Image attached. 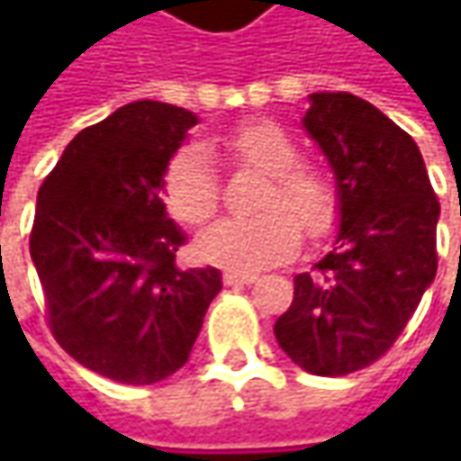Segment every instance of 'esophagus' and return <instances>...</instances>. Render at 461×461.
<instances>
[{
    "mask_svg": "<svg viewBox=\"0 0 461 461\" xmlns=\"http://www.w3.org/2000/svg\"><path fill=\"white\" fill-rule=\"evenodd\" d=\"M258 276L251 275V272H225L222 275V282L225 285H254Z\"/></svg>",
    "mask_w": 461,
    "mask_h": 461,
    "instance_id": "esophagus-1",
    "label": "esophagus"
}]
</instances>
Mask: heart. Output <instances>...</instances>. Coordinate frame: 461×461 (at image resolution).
<instances>
[{
	"label": "heart",
	"mask_w": 461,
	"mask_h": 461,
	"mask_svg": "<svg viewBox=\"0 0 461 461\" xmlns=\"http://www.w3.org/2000/svg\"><path fill=\"white\" fill-rule=\"evenodd\" d=\"M222 151L243 167L269 176L254 218H222L197 240L204 261L230 272H257L290 258L300 246V228L323 236L336 221V192L321 171L297 164L300 149L275 122L254 120L221 140ZM164 197L185 222H204L218 207V174L203 146H185L164 171Z\"/></svg>",
	"instance_id": "b5f03b06"
}]
</instances>
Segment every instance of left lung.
I'll list each match as a JSON object with an SVG mask.
<instances>
[{"mask_svg": "<svg viewBox=\"0 0 461 461\" xmlns=\"http://www.w3.org/2000/svg\"><path fill=\"white\" fill-rule=\"evenodd\" d=\"M305 133L336 179L339 228L275 323L282 351L318 377L357 372L393 346L436 276V200L416 140L366 99L315 92Z\"/></svg>", "mask_w": 461, "mask_h": 461, "instance_id": "left-lung-1", "label": "left lung"}]
</instances>
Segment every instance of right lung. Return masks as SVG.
<instances>
[{
	"instance_id": "add662e5",
	"label": "right lung",
	"mask_w": 461,
	"mask_h": 461,
	"mask_svg": "<svg viewBox=\"0 0 461 461\" xmlns=\"http://www.w3.org/2000/svg\"><path fill=\"white\" fill-rule=\"evenodd\" d=\"M200 117L140 99L81 131L38 189L30 257L48 323L86 369L122 384L167 380L189 359L222 290L215 267L179 269L185 230L164 171Z\"/></svg>"
}]
</instances>
